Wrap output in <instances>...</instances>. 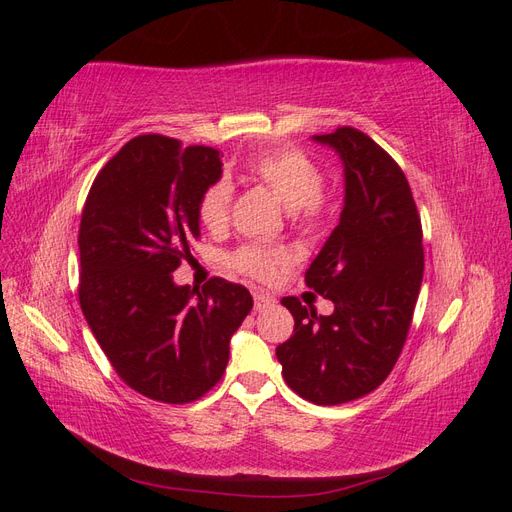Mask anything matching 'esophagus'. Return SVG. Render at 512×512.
<instances>
[{
    "label": "esophagus",
    "instance_id": "esophagus-1",
    "mask_svg": "<svg viewBox=\"0 0 512 512\" xmlns=\"http://www.w3.org/2000/svg\"><path fill=\"white\" fill-rule=\"evenodd\" d=\"M271 305H275V297H271V294L262 292V290L254 292V309H258L260 312V309H267Z\"/></svg>",
    "mask_w": 512,
    "mask_h": 512
}]
</instances>
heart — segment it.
Returning <instances> with one entry per match:
<instances>
[{"instance_id":"b5f03b06","label":"heart","mask_w":512,"mask_h":512,"mask_svg":"<svg viewBox=\"0 0 512 512\" xmlns=\"http://www.w3.org/2000/svg\"><path fill=\"white\" fill-rule=\"evenodd\" d=\"M245 173L252 181L269 188L280 203L292 211V218L303 228L318 224L322 215V175L305 153L277 147L260 151L245 164ZM232 209V185L226 179L211 183L200 196L198 218L209 230H222L230 220ZM284 262L280 250L262 245H245L232 256V265L239 271L250 273L260 280H269L275 275L277 265Z\"/></svg>"}]
</instances>
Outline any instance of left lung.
Listing matches in <instances>:
<instances>
[{
	"mask_svg": "<svg viewBox=\"0 0 512 512\" xmlns=\"http://www.w3.org/2000/svg\"><path fill=\"white\" fill-rule=\"evenodd\" d=\"M312 141L344 168L339 224L305 273L335 309L318 316L284 297L294 333L275 354L294 393L337 406L378 389L397 363L423 282V232L406 175L367 134L337 128Z\"/></svg>",
	"mask_w": 512,
	"mask_h": 512,
	"instance_id": "left-lung-1",
	"label": "left lung"
}]
</instances>
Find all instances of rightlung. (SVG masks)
<instances>
[{
  "label": "right lung",
  "instance_id": "right-lung-1",
  "mask_svg": "<svg viewBox=\"0 0 512 512\" xmlns=\"http://www.w3.org/2000/svg\"><path fill=\"white\" fill-rule=\"evenodd\" d=\"M220 179L218 149L145 134L108 160L83 209V316L119 378L164 404L218 384L254 305L250 290L222 277L203 292L173 280L200 237V196Z\"/></svg>",
  "mask_w": 512,
  "mask_h": 512
}]
</instances>
